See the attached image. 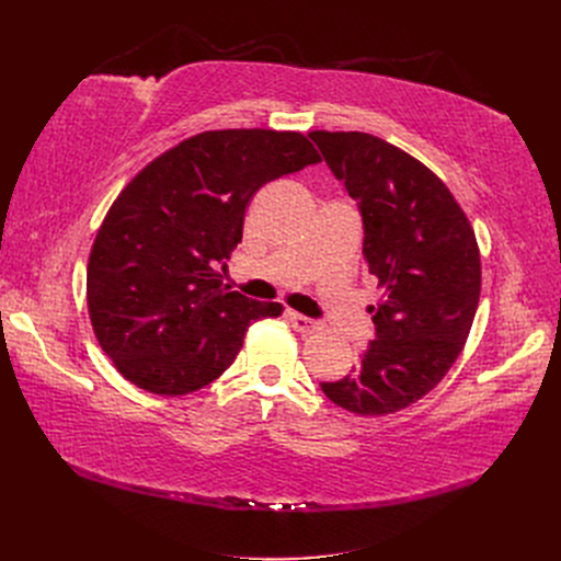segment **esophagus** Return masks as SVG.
I'll list each match as a JSON object with an SVG mask.
<instances>
[{"label":"esophagus","mask_w":561,"mask_h":561,"mask_svg":"<svg viewBox=\"0 0 561 561\" xmlns=\"http://www.w3.org/2000/svg\"><path fill=\"white\" fill-rule=\"evenodd\" d=\"M286 320H288V325L296 330V332H300V334H311L316 330V325H318L313 318H307V316H302L298 311H286Z\"/></svg>","instance_id":"1"}]
</instances>
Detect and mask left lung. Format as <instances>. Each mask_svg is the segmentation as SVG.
I'll return each mask as SVG.
<instances>
[{
    "label": "left lung",
    "mask_w": 561,
    "mask_h": 561,
    "mask_svg": "<svg viewBox=\"0 0 561 561\" xmlns=\"http://www.w3.org/2000/svg\"><path fill=\"white\" fill-rule=\"evenodd\" d=\"M309 138L357 202L368 273L385 288L357 368L320 389L352 414H393L444 379L468 339L482 282L476 233L446 184L400 147L362 131Z\"/></svg>",
    "instance_id": "obj_1"
}]
</instances>
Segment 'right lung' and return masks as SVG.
<instances>
[{"label":"right lung","mask_w":561,"mask_h":561,"mask_svg":"<svg viewBox=\"0 0 561 561\" xmlns=\"http://www.w3.org/2000/svg\"><path fill=\"white\" fill-rule=\"evenodd\" d=\"M298 131L225 129L180 142L108 209L88 259V311L102 350L131 385L186 396L220 377L250 322L282 316L222 284L252 195L318 163Z\"/></svg>","instance_id":"right-lung-1"}]
</instances>
